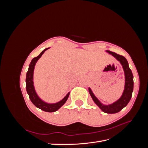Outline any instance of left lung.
<instances>
[{"mask_svg":"<svg viewBox=\"0 0 148 148\" xmlns=\"http://www.w3.org/2000/svg\"><path fill=\"white\" fill-rule=\"evenodd\" d=\"M106 52L114 57L116 59L120 62V64L122 66L125 75V87L122 95L117 101L110 104L106 105L102 104L95 96L90 88H89L88 89L93 101L104 112L107 114H115L119 112L125 106H127L131 99L133 91V76L132 70L130 69L126 58L109 51H106Z\"/></svg>","mask_w":148,"mask_h":148,"instance_id":"obj_1","label":"left lung"}]
</instances>
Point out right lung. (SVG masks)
Listing matches in <instances>:
<instances>
[{
    "mask_svg": "<svg viewBox=\"0 0 148 148\" xmlns=\"http://www.w3.org/2000/svg\"><path fill=\"white\" fill-rule=\"evenodd\" d=\"M48 49H49V47L44 49L38 57L33 58L32 60H31V63L29 65L28 70L27 71V73H26V91H27V93L28 94L31 101L32 102L33 104L36 107L40 109H41L42 110L47 112H56L57 110H59L66 102L70 95V92L67 93V95L61 101L56 103H51H51H48L42 100L38 95L36 91L33 82L34 66L38 60L39 59V58H41L44 52L47 50Z\"/></svg>",
    "mask_w": 148,
    "mask_h": 148,
    "instance_id": "1",
    "label": "right lung"
}]
</instances>
